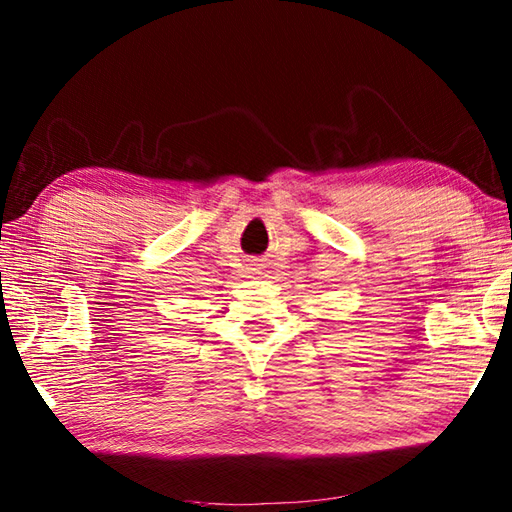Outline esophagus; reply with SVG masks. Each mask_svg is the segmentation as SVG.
<instances>
[{"instance_id":"34e87169","label":"esophagus","mask_w":512,"mask_h":512,"mask_svg":"<svg viewBox=\"0 0 512 512\" xmlns=\"http://www.w3.org/2000/svg\"><path fill=\"white\" fill-rule=\"evenodd\" d=\"M244 273H246L248 277L259 275V264H246V270H244Z\"/></svg>"}]
</instances>
